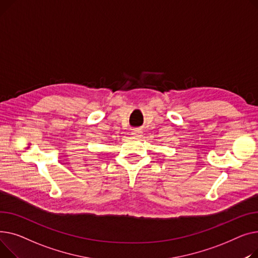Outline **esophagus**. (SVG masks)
I'll return each mask as SVG.
<instances>
[{
	"instance_id": "esophagus-1",
	"label": "esophagus",
	"mask_w": 258,
	"mask_h": 258,
	"mask_svg": "<svg viewBox=\"0 0 258 258\" xmlns=\"http://www.w3.org/2000/svg\"><path fill=\"white\" fill-rule=\"evenodd\" d=\"M131 135H133L134 138H142V136H143V131H142V129H140V128L134 129V130L131 132Z\"/></svg>"
}]
</instances>
